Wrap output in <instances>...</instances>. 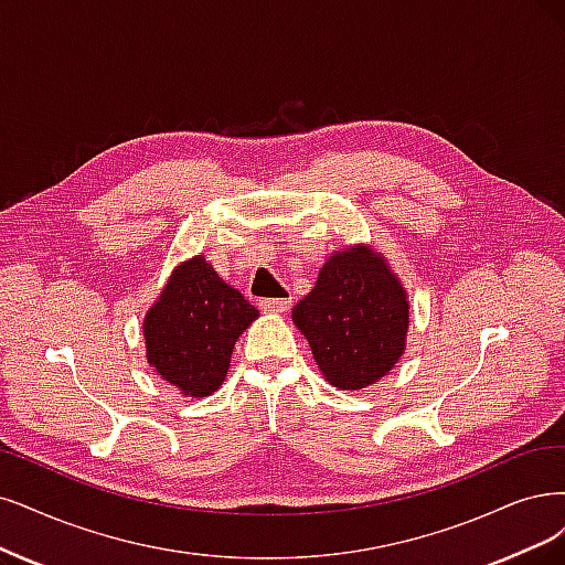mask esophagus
Instances as JSON below:
<instances>
[{"instance_id": "esophagus-1", "label": "esophagus", "mask_w": 565, "mask_h": 565, "mask_svg": "<svg viewBox=\"0 0 565 565\" xmlns=\"http://www.w3.org/2000/svg\"><path fill=\"white\" fill-rule=\"evenodd\" d=\"M260 307L265 311H275V315H284L290 307V298H271V300H260Z\"/></svg>"}]
</instances>
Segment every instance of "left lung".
Returning a JSON list of instances; mask_svg holds the SVG:
<instances>
[{
    "label": "left lung",
    "instance_id": "left-lung-1",
    "mask_svg": "<svg viewBox=\"0 0 565 565\" xmlns=\"http://www.w3.org/2000/svg\"><path fill=\"white\" fill-rule=\"evenodd\" d=\"M323 380L340 391L380 382L407 347L409 298L388 260L370 244L332 250L315 288L294 307Z\"/></svg>",
    "mask_w": 565,
    "mask_h": 565
}]
</instances>
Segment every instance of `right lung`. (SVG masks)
Listing matches in <instances>:
<instances>
[{"mask_svg": "<svg viewBox=\"0 0 565 565\" xmlns=\"http://www.w3.org/2000/svg\"><path fill=\"white\" fill-rule=\"evenodd\" d=\"M258 317L202 254L188 258L146 311V363L185 398H206L227 377L235 342Z\"/></svg>", "mask_w": 565, "mask_h": 565, "instance_id": "right-lung-1", "label": "right lung"}]
</instances>
